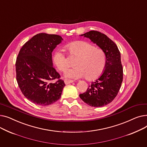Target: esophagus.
Listing matches in <instances>:
<instances>
[{
    "label": "esophagus",
    "mask_w": 147,
    "mask_h": 147,
    "mask_svg": "<svg viewBox=\"0 0 147 147\" xmlns=\"http://www.w3.org/2000/svg\"><path fill=\"white\" fill-rule=\"evenodd\" d=\"M73 82H74L73 80H69V79H64V83H65L66 84H69V83H73Z\"/></svg>",
    "instance_id": "34e87169"
}]
</instances>
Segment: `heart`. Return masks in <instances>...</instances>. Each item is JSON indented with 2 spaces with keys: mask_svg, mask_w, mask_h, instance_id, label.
Segmentation results:
<instances>
[{
  "mask_svg": "<svg viewBox=\"0 0 147 147\" xmlns=\"http://www.w3.org/2000/svg\"><path fill=\"white\" fill-rule=\"evenodd\" d=\"M70 55L76 57L73 65L68 69L65 76L71 79H79L85 77L88 80L98 79L103 73L105 67V56L100 49L84 41H76L68 43L65 46ZM53 64L59 71H64L68 66L65 53L57 49L52 55Z\"/></svg>",
  "mask_w": 147,
  "mask_h": 147,
  "instance_id": "1",
  "label": "heart"
}]
</instances>
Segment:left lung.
Listing matches in <instances>:
<instances>
[{
    "mask_svg": "<svg viewBox=\"0 0 147 147\" xmlns=\"http://www.w3.org/2000/svg\"><path fill=\"white\" fill-rule=\"evenodd\" d=\"M81 36L90 38L103 51L106 63L102 74L92 82L87 90L79 96L83 101L91 107H103L113 101L121 85L123 71L120 52L116 44L98 31L92 30Z\"/></svg>",
    "mask_w": 147,
    "mask_h": 147,
    "instance_id": "left-lung-1",
    "label": "left lung"
}]
</instances>
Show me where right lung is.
Wrapping results in <instances>:
<instances>
[{
	"instance_id": "add662e5",
	"label": "right lung",
	"mask_w": 147,
	"mask_h": 147,
	"mask_svg": "<svg viewBox=\"0 0 147 147\" xmlns=\"http://www.w3.org/2000/svg\"><path fill=\"white\" fill-rule=\"evenodd\" d=\"M63 40L59 35L39 33L19 52L15 63L17 81L22 94L35 104L49 105L61 98L65 84L53 67L52 52Z\"/></svg>"
}]
</instances>
